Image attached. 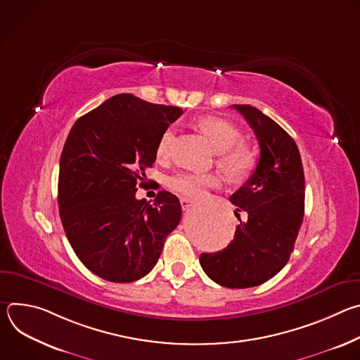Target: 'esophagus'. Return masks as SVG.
<instances>
[{"mask_svg":"<svg viewBox=\"0 0 360 360\" xmlns=\"http://www.w3.org/2000/svg\"><path fill=\"white\" fill-rule=\"evenodd\" d=\"M192 205H193V200H191L189 198H181V207H182L184 211L189 210Z\"/></svg>","mask_w":360,"mask_h":360,"instance_id":"esophagus-1","label":"esophagus"}]
</instances>
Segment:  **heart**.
Segmentation results:
<instances>
[{
    "label": "heart",
    "mask_w": 360,
    "mask_h": 360,
    "mask_svg": "<svg viewBox=\"0 0 360 360\" xmlns=\"http://www.w3.org/2000/svg\"><path fill=\"white\" fill-rule=\"evenodd\" d=\"M200 129L207 134L217 149L219 150V165L233 179L248 176L255 168V153L243 145H238L242 141V132L232 122L210 117L200 121ZM175 141V131L168 128L161 135L157 145V157L165 160L169 157L172 143ZM219 185V176L214 172H191L181 171L168 179V186L181 196L185 198H202L210 188Z\"/></svg>",
    "instance_id": "b5f03b06"
}]
</instances>
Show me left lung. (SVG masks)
Instances as JSON below:
<instances>
[{"mask_svg":"<svg viewBox=\"0 0 360 360\" xmlns=\"http://www.w3.org/2000/svg\"><path fill=\"white\" fill-rule=\"evenodd\" d=\"M259 142L261 157L249 179L231 195L246 221L222 250L200 253L199 262L214 282L232 289L258 286L288 264L304 212V175L292 136L250 105H232Z\"/></svg>","mask_w":360,"mask_h":360,"instance_id":"obj_1","label":"left lung"}]
</instances>
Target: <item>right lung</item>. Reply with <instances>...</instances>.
<instances>
[{
    "label": "right lung",
    "mask_w": 360,
    "mask_h": 360,
    "mask_svg": "<svg viewBox=\"0 0 360 360\" xmlns=\"http://www.w3.org/2000/svg\"><path fill=\"white\" fill-rule=\"evenodd\" d=\"M182 114L118 94L71 128L60 161V217L78 259L96 276L115 283L143 278L178 226L175 195L160 191L150 205L135 193L161 135Z\"/></svg>",
    "instance_id": "add662e5"
}]
</instances>
